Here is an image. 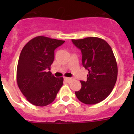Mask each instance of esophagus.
Masks as SVG:
<instances>
[{
  "mask_svg": "<svg viewBox=\"0 0 134 134\" xmlns=\"http://www.w3.org/2000/svg\"><path fill=\"white\" fill-rule=\"evenodd\" d=\"M64 80H66V81L67 82H68V83H70V82L72 81V80H73V79H72V78H68V77H65V78H64Z\"/></svg>",
  "mask_w": 134,
  "mask_h": 134,
  "instance_id": "esophagus-1",
  "label": "esophagus"
}]
</instances>
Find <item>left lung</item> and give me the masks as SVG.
<instances>
[{
	"instance_id": "obj_1",
	"label": "left lung",
	"mask_w": 134,
	"mask_h": 134,
	"mask_svg": "<svg viewBox=\"0 0 134 134\" xmlns=\"http://www.w3.org/2000/svg\"><path fill=\"white\" fill-rule=\"evenodd\" d=\"M72 41L81 50L82 64L88 71L86 81H80L82 87L76 96L85 104L99 103L109 95L118 78L113 50L107 41L95 37Z\"/></svg>"
}]
</instances>
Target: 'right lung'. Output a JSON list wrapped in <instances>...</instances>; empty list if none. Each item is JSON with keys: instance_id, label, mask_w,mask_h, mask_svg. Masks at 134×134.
I'll list each match as a JSON object with an SVG mask.
<instances>
[{"instance_id": "right-lung-1", "label": "right lung", "mask_w": 134, "mask_h": 134, "mask_svg": "<svg viewBox=\"0 0 134 134\" xmlns=\"http://www.w3.org/2000/svg\"><path fill=\"white\" fill-rule=\"evenodd\" d=\"M65 41L44 36L35 37L23 47L19 58L16 82L29 103L43 107L52 103L63 85L62 77L50 71L54 50Z\"/></svg>"}]
</instances>
